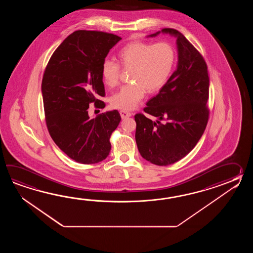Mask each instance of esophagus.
Returning a JSON list of instances; mask_svg holds the SVG:
<instances>
[{"label":"esophagus","mask_w":253,"mask_h":253,"mask_svg":"<svg viewBox=\"0 0 253 253\" xmlns=\"http://www.w3.org/2000/svg\"><path fill=\"white\" fill-rule=\"evenodd\" d=\"M120 116L122 119H126L132 116V114L128 112V111H126V110H120Z\"/></svg>","instance_id":"esophagus-1"}]
</instances>
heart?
Instances as JSON below:
<instances>
[{"label": "heart", "instance_id": "obj_1", "mask_svg": "<svg viewBox=\"0 0 253 253\" xmlns=\"http://www.w3.org/2000/svg\"><path fill=\"white\" fill-rule=\"evenodd\" d=\"M120 66L130 70L128 85L122 86L111 97L114 108L132 110L145 97V90L156 93L167 84L175 64V49L170 43L132 42L125 45L118 53ZM103 82L108 87L119 83L120 67L111 59L101 64Z\"/></svg>", "mask_w": 253, "mask_h": 253}]
</instances>
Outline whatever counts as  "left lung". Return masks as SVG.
Here are the masks:
<instances>
[{
  "mask_svg": "<svg viewBox=\"0 0 253 253\" xmlns=\"http://www.w3.org/2000/svg\"><path fill=\"white\" fill-rule=\"evenodd\" d=\"M176 38L177 68L156 97L144 108L156 121L136 114L135 141L140 155L156 166H169L192 151L205 132L209 119V77L203 56L182 33L163 29Z\"/></svg>",
  "mask_w": 253,
  "mask_h": 253,
  "instance_id": "8db88e82",
  "label": "left lung"
}]
</instances>
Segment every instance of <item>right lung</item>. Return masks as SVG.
Listing matches in <instances>:
<instances>
[{
    "label": "right lung",
    "mask_w": 253,
    "mask_h": 253,
    "mask_svg": "<svg viewBox=\"0 0 253 253\" xmlns=\"http://www.w3.org/2000/svg\"><path fill=\"white\" fill-rule=\"evenodd\" d=\"M121 40L111 33L76 31L54 51L43 75V106L48 133L72 160L97 164L108 157L110 135L121 120L118 110L89 119L87 108L105 96L101 64Z\"/></svg>",
    "instance_id": "1"
}]
</instances>
